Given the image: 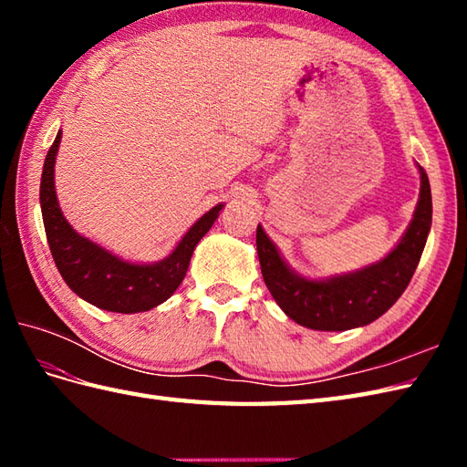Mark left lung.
Returning a JSON list of instances; mask_svg holds the SVG:
<instances>
[{"mask_svg": "<svg viewBox=\"0 0 467 467\" xmlns=\"http://www.w3.org/2000/svg\"><path fill=\"white\" fill-rule=\"evenodd\" d=\"M420 174V201L408 231L385 259L361 271L325 281L305 279L286 266L263 226H256L263 279L286 317L315 331H347L379 319L400 299L418 269L431 228V188L421 166Z\"/></svg>", "mask_w": 467, "mask_h": 467, "instance_id": "8db88e82", "label": "left lung"}]
</instances>
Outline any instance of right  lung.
<instances>
[{"label": "right lung", "mask_w": 467, "mask_h": 467, "mask_svg": "<svg viewBox=\"0 0 467 467\" xmlns=\"http://www.w3.org/2000/svg\"><path fill=\"white\" fill-rule=\"evenodd\" d=\"M62 132H57L54 144L49 146L42 184H39V204L46 226L49 251L66 285L84 301L98 309L114 313H140L150 311L164 303L191 265V256L198 241L208 233L224 204H216L191 226L176 249L154 265H134L118 259L102 246L78 234L62 214L54 188V164Z\"/></svg>", "instance_id": "right-lung-1"}]
</instances>
